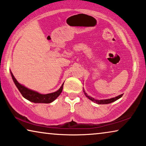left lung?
<instances>
[{
    "label": "left lung",
    "mask_w": 146,
    "mask_h": 146,
    "mask_svg": "<svg viewBox=\"0 0 146 146\" xmlns=\"http://www.w3.org/2000/svg\"><path fill=\"white\" fill-rule=\"evenodd\" d=\"M84 94H85L86 96L87 97V98L89 99H90L91 101H94V102L98 103V104H100V105H101V104H109V103H113V102H114V101H117V99H120L122 96H123V94H121V95H120V96H117V97H115V98H111V99H103V100H98V99L96 100V99H95L94 98H92V97L88 96V94L85 92V91H84Z\"/></svg>",
    "instance_id": "8db88e82"
}]
</instances>
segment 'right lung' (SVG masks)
Wrapping results in <instances>:
<instances>
[{
  "label": "right lung",
  "instance_id": "1",
  "mask_svg": "<svg viewBox=\"0 0 146 146\" xmlns=\"http://www.w3.org/2000/svg\"><path fill=\"white\" fill-rule=\"evenodd\" d=\"M10 74H11L12 80H13L14 84H15L17 88L18 89V90L20 91L21 94L22 95V96L24 97V98L27 99L28 101H31V102L36 103H50L55 100V99L60 96V94L62 91L64 84H62V85L61 86L60 88L55 92L48 94H39L38 92H35V91H33L31 90H29V89L26 88L25 86H22V84L18 83V82L17 81L16 78H14L12 72H10Z\"/></svg>",
  "mask_w": 146,
  "mask_h": 146
}]
</instances>
